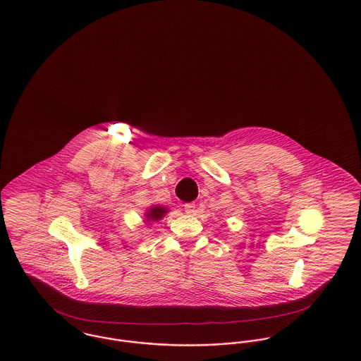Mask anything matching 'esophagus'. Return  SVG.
<instances>
[{
	"label": "esophagus",
	"mask_w": 361,
	"mask_h": 361,
	"mask_svg": "<svg viewBox=\"0 0 361 361\" xmlns=\"http://www.w3.org/2000/svg\"><path fill=\"white\" fill-rule=\"evenodd\" d=\"M195 209H196V204H195V203H188V204H185L186 214H193Z\"/></svg>",
	"instance_id": "1"
}]
</instances>
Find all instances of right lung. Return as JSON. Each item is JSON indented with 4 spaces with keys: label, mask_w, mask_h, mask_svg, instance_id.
Listing matches in <instances>:
<instances>
[{
    "label": "right lung",
    "mask_w": 361,
    "mask_h": 361,
    "mask_svg": "<svg viewBox=\"0 0 361 361\" xmlns=\"http://www.w3.org/2000/svg\"><path fill=\"white\" fill-rule=\"evenodd\" d=\"M166 214V208L162 206L150 207L146 212V221H158Z\"/></svg>",
    "instance_id": "obj_1"
}]
</instances>
